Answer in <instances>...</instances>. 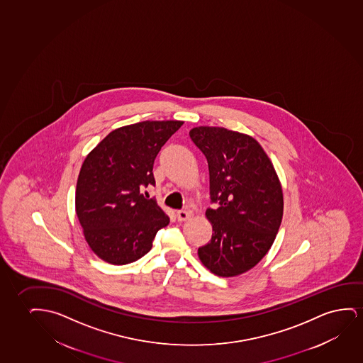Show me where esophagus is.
Segmentation results:
<instances>
[{"mask_svg":"<svg viewBox=\"0 0 363 363\" xmlns=\"http://www.w3.org/2000/svg\"><path fill=\"white\" fill-rule=\"evenodd\" d=\"M176 216H177V219H179V222H184V220L191 218V213H189V211H177Z\"/></svg>","mask_w":363,"mask_h":363,"instance_id":"obj_1","label":"esophagus"}]
</instances>
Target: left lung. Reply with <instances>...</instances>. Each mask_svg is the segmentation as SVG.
Masks as SVG:
<instances>
[{"label":"left lung","mask_w":363,"mask_h":363,"mask_svg":"<svg viewBox=\"0 0 363 363\" xmlns=\"http://www.w3.org/2000/svg\"><path fill=\"white\" fill-rule=\"evenodd\" d=\"M189 138L206 156L211 203L206 216L214 233L199 248L212 273L229 278L248 272L273 245L283 219V189L263 147L249 135L199 126Z\"/></svg>","instance_id":"8db88e82"}]
</instances>
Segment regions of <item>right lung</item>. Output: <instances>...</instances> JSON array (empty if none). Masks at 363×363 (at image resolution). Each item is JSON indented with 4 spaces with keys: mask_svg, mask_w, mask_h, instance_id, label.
I'll list each match as a JSON object with an SVG mask.
<instances>
[{
    "mask_svg": "<svg viewBox=\"0 0 363 363\" xmlns=\"http://www.w3.org/2000/svg\"><path fill=\"white\" fill-rule=\"evenodd\" d=\"M182 124L169 120L123 126L86 156L77 182L75 211L85 240L100 259L114 265L136 262L169 223L156 199L141 191L155 186V159Z\"/></svg>",
    "mask_w": 363,
    "mask_h": 363,
    "instance_id": "add662e5",
    "label": "right lung"
}]
</instances>
